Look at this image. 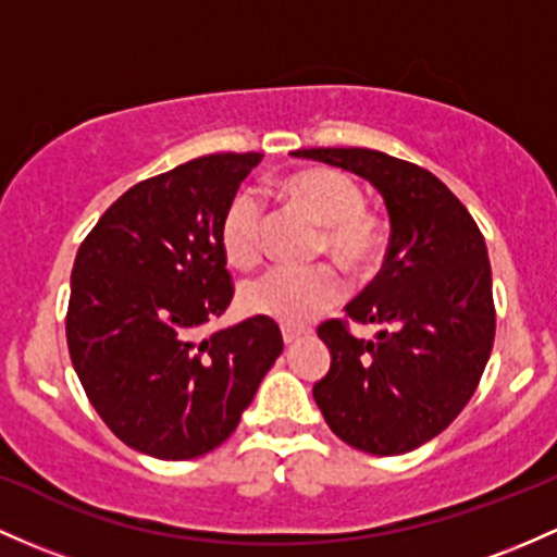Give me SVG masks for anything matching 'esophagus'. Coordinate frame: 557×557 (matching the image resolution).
<instances>
[{
    "label": "esophagus",
    "instance_id": "1",
    "mask_svg": "<svg viewBox=\"0 0 557 557\" xmlns=\"http://www.w3.org/2000/svg\"><path fill=\"white\" fill-rule=\"evenodd\" d=\"M301 330H296V327H283V341H285V346H293V344H298V341H301Z\"/></svg>",
    "mask_w": 557,
    "mask_h": 557
}]
</instances>
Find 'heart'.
<instances>
[{"label": "heart", "instance_id": "b5f03b06", "mask_svg": "<svg viewBox=\"0 0 557 557\" xmlns=\"http://www.w3.org/2000/svg\"><path fill=\"white\" fill-rule=\"evenodd\" d=\"M285 193L314 216L322 250L351 269L368 267L383 246V227L364 211V195L351 176L335 169H307L285 182ZM222 248L230 264L253 267L264 248V200L243 189L222 219ZM344 280L330 267H272L240 288L248 314L301 327L344 298Z\"/></svg>", "mask_w": 557, "mask_h": 557}]
</instances>
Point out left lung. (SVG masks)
Masks as SVG:
<instances>
[{"label": "left lung", "instance_id": "8db88e82", "mask_svg": "<svg viewBox=\"0 0 557 557\" xmlns=\"http://www.w3.org/2000/svg\"><path fill=\"white\" fill-rule=\"evenodd\" d=\"M368 180L391 222L386 261L346 307L354 322L383 325L354 338L330 320L317 335L330 370L314 401L348 447L391 457L423 447L468 405L494 344L492 267L466 206L431 171L368 148L296 150Z\"/></svg>", "mask_w": 557, "mask_h": 557}]
</instances>
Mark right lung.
<instances>
[{
  "label": "right lung",
  "instance_id": "obj_1",
  "mask_svg": "<svg viewBox=\"0 0 557 557\" xmlns=\"http://www.w3.org/2000/svg\"><path fill=\"white\" fill-rule=\"evenodd\" d=\"M261 158L203 156L139 182L73 261V370L110 431L143 455L193 460L227 442L283 354L267 317L198 338L232 301L222 219Z\"/></svg>",
  "mask_w": 557,
  "mask_h": 557
}]
</instances>
